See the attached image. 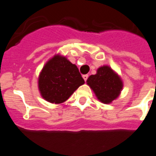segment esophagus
<instances>
[{"label":"esophagus","instance_id":"1","mask_svg":"<svg viewBox=\"0 0 156 156\" xmlns=\"http://www.w3.org/2000/svg\"><path fill=\"white\" fill-rule=\"evenodd\" d=\"M82 78H84V80H85V81H87V79H88V78H89V75H88V74H84V75H82Z\"/></svg>","mask_w":156,"mask_h":156}]
</instances>
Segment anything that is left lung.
<instances>
[{
	"instance_id": "left-lung-1",
	"label": "left lung",
	"mask_w": 156,
	"mask_h": 156,
	"mask_svg": "<svg viewBox=\"0 0 156 156\" xmlns=\"http://www.w3.org/2000/svg\"><path fill=\"white\" fill-rule=\"evenodd\" d=\"M87 84L97 99L104 104H109L115 100L122 89L121 78L108 66L100 67L97 74L89 76Z\"/></svg>"
}]
</instances>
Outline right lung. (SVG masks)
Here are the masks:
<instances>
[{
	"mask_svg": "<svg viewBox=\"0 0 156 156\" xmlns=\"http://www.w3.org/2000/svg\"><path fill=\"white\" fill-rule=\"evenodd\" d=\"M84 83L76 65L59 55L47 62L38 79L39 90L43 98L55 104L67 101Z\"/></svg>",
	"mask_w": 156,
	"mask_h": 156,
	"instance_id": "obj_1",
	"label": "right lung"
}]
</instances>
